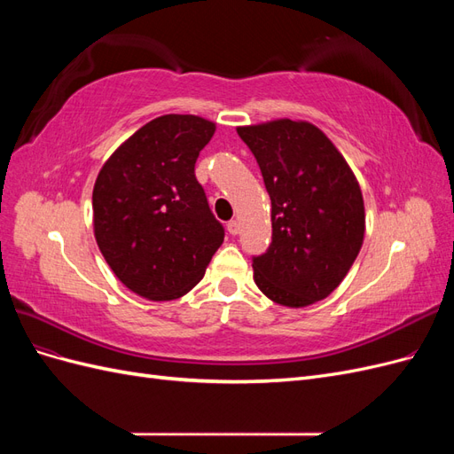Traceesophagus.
Returning a JSON list of instances; mask_svg holds the SVG:
<instances>
[{
	"label": "esophagus",
	"mask_w": 454,
	"mask_h": 454,
	"mask_svg": "<svg viewBox=\"0 0 454 454\" xmlns=\"http://www.w3.org/2000/svg\"><path fill=\"white\" fill-rule=\"evenodd\" d=\"M227 231L231 232V235H239V232H240V225H239L237 219H231V222L227 223Z\"/></svg>",
	"instance_id": "34e87169"
}]
</instances>
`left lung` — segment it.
<instances>
[{
	"label": "left lung",
	"mask_w": 454,
	"mask_h": 454,
	"mask_svg": "<svg viewBox=\"0 0 454 454\" xmlns=\"http://www.w3.org/2000/svg\"><path fill=\"white\" fill-rule=\"evenodd\" d=\"M272 204V240L252 257L254 280L274 303L325 299L358 257L365 214L358 182L327 136L305 121L237 129Z\"/></svg>",
	"instance_id": "obj_1"
}]
</instances>
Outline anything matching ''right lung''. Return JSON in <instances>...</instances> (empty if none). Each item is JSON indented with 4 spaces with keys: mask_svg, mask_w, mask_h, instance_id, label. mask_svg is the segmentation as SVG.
Masks as SVG:
<instances>
[{
    "mask_svg": "<svg viewBox=\"0 0 454 454\" xmlns=\"http://www.w3.org/2000/svg\"><path fill=\"white\" fill-rule=\"evenodd\" d=\"M215 125L195 115L149 121L107 159L92 191L94 237L115 277L151 301L185 295L223 242L195 162Z\"/></svg>",
    "mask_w": 454,
    "mask_h": 454,
    "instance_id": "obj_1",
    "label": "right lung"
}]
</instances>
